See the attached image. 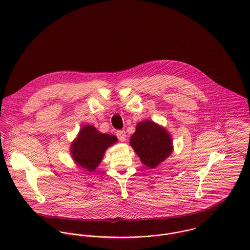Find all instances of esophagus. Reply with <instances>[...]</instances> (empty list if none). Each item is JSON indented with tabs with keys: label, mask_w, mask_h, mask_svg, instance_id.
<instances>
[{
	"label": "esophagus",
	"mask_w": 250,
	"mask_h": 250,
	"mask_svg": "<svg viewBox=\"0 0 250 250\" xmlns=\"http://www.w3.org/2000/svg\"><path fill=\"white\" fill-rule=\"evenodd\" d=\"M116 137L120 142H124L126 140V133L124 130H119L116 132Z\"/></svg>",
	"instance_id": "obj_1"
}]
</instances>
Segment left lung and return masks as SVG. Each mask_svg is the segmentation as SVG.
Listing matches in <instances>:
<instances>
[{"label":"left lung","instance_id":"left-lung-1","mask_svg":"<svg viewBox=\"0 0 250 250\" xmlns=\"http://www.w3.org/2000/svg\"><path fill=\"white\" fill-rule=\"evenodd\" d=\"M130 143L146 167H156L172 152V142L166 129L146 120L137 125Z\"/></svg>","mask_w":250,"mask_h":250}]
</instances>
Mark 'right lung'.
Segmentation results:
<instances>
[{
    "label": "right lung",
    "mask_w": 250,
    "mask_h": 250,
    "mask_svg": "<svg viewBox=\"0 0 250 250\" xmlns=\"http://www.w3.org/2000/svg\"><path fill=\"white\" fill-rule=\"evenodd\" d=\"M115 142V136L101 134L90 125L84 126L72 143V157L79 166L93 171L100 164L106 149Z\"/></svg>",
    "instance_id": "add662e5"
}]
</instances>
